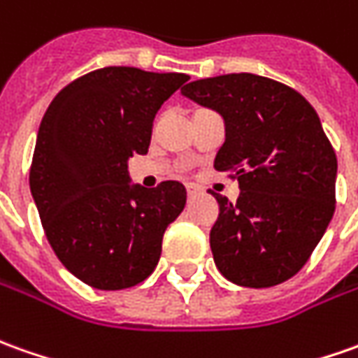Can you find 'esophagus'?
I'll return each instance as SVG.
<instances>
[{"label": "esophagus", "mask_w": 358, "mask_h": 358, "mask_svg": "<svg viewBox=\"0 0 358 358\" xmlns=\"http://www.w3.org/2000/svg\"><path fill=\"white\" fill-rule=\"evenodd\" d=\"M198 192H199V189L196 188V186H188V196H189V198H192V196H196Z\"/></svg>", "instance_id": "obj_1"}]
</instances>
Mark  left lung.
<instances>
[{"instance_id": "left-lung-1", "label": "left lung", "mask_w": 358, "mask_h": 358, "mask_svg": "<svg viewBox=\"0 0 358 358\" xmlns=\"http://www.w3.org/2000/svg\"><path fill=\"white\" fill-rule=\"evenodd\" d=\"M182 96L223 117L213 169L233 170L241 188L235 203L211 192L220 203L210 233L215 266L247 288L286 282L335 211L337 157L315 109L296 90L249 72L189 82Z\"/></svg>"}]
</instances>
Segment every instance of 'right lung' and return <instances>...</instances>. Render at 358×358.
I'll return each instance as SVG.
<instances>
[{
    "label": "right lung",
    "instance_id": "obj_1",
    "mask_svg": "<svg viewBox=\"0 0 358 358\" xmlns=\"http://www.w3.org/2000/svg\"><path fill=\"white\" fill-rule=\"evenodd\" d=\"M188 80L99 68L60 90L41 121L31 194L58 261L92 288L123 290L148 278L164 231L186 206L176 180L131 184L127 160L147 155L157 111Z\"/></svg>",
    "mask_w": 358,
    "mask_h": 358
}]
</instances>
